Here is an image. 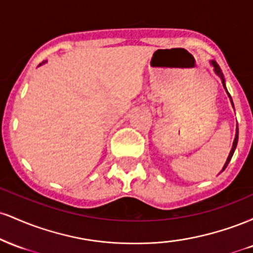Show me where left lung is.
<instances>
[{"mask_svg": "<svg viewBox=\"0 0 253 253\" xmlns=\"http://www.w3.org/2000/svg\"><path fill=\"white\" fill-rule=\"evenodd\" d=\"M211 65L213 66V69H214V72H215V74L217 75V76H219L220 78H221V82H222V85H223V88H225L226 92H227V95H228V97H229V101H231V104H232V107H233V108H234L233 101H232V97H231V95L228 94V91H227V88H226L225 78H223V75H222V71H221V69H220V66L217 65V63L215 62V60H211ZM238 133H239V130H238V125H237V129H236V136H234L233 145H232V150H231V152H229V155H228V157H227V161H226V163L223 164V168H222V170H221V171H223V170L226 169V167H227V165H228L229 161H231L232 156H233V153H234V150H236V147H237V144H238ZM221 171H220V172H221Z\"/></svg>", "mask_w": 253, "mask_h": 253, "instance_id": "obj_1", "label": "left lung"}]
</instances>
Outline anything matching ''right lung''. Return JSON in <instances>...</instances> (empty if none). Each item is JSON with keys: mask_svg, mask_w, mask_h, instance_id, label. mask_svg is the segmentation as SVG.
<instances>
[{"mask_svg": "<svg viewBox=\"0 0 253 253\" xmlns=\"http://www.w3.org/2000/svg\"><path fill=\"white\" fill-rule=\"evenodd\" d=\"M45 63H46V60H45V62H42V64H39V66H40V65H42V64H45Z\"/></svg>", "mask_w": 253, "mask_h": 253, "instance_id": "add662e5", "label": "right lung"}]
</instances>
